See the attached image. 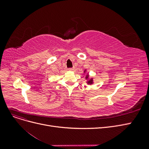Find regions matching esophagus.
<instances>
[{"label": "esophagus", "mask_w": 149, "mask_h": 149, "mask_svg": "<svg viewBox=\"0 0 149 149\" xmlns=\"http://www.w3.org/2000/svg\"><path fill=\"white\" fill-rule=\"evenodd\" d=\"M74 70V68H69L68 69V70H70V71H73Z\"/></svg>", "instance_id": "34e87169"}]
</instances>
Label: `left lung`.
<instances>
[{"label":"left lung","mask_w":149,"mask_h":149,"mask_svg":"<svg viewBox=\"0 0 149 149\" xmlns=\"http://www.w3.org/2000/svg\"><path fill=\"white\" fill-rule=\"evenodd\" d=\"M84 73H86V70H84ZM86 79V83L88 84H92L93 83V78H90L89 76V74L87 73L86 74V77H85Z\"/></svg>","instance_id":"obj_1"}]
</instances>
